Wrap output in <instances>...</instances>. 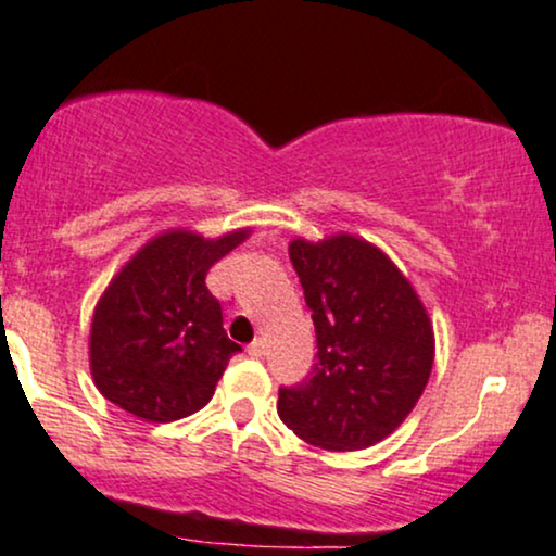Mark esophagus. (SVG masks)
Returning a JSON list of instances; mask_svg holds the SVG:
<instances>
[{
  "label": "esophagus",
  "mask_w": 556,
  "mask_h": 556,
  "mask_svg": "<svg viewBox=\"0 0 556 556\" xmlns=\"http://www.w3.org/2000/svg\"><path fill=\"white\" fill-rule=\"evenodd\" d=\"M247 354L254 356V358L265 356V341H263V338H254V341L247 345Z\"/></svg>",
  "instance_id": "1"
}]
</instances>
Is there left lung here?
I'll use <instances>...</instances> for the list:
<instances>
[{"instance_id":"8db88e82","label":"left lung","mask_w":556,"mask_h":556,"mask_svg":"<svg viewBox=\"0 0 556 556\" xmlns=\"http://www.w3.org/2000/svg\"><path fill=\"white\" fill-rule=\"evenodd\" d=\"M289 257L317 332V364L304 382L278 390V416L325 450H362L395 432L416 406L434 362L427 309L377 247L349 237Z\"/></svg>"}]
</instances>
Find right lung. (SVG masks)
<instances>
[{
	"label": "right lung",
	"instance_id": "1",
	"mask_svg": "<svg viewBox=\"0 0 556 556\" xmlns=\"http://www.w3.org/2000/svg\"><path fill=\"white\" fill-rule=\"evenodd\" d=\"M244 239L247 231L215 241L168 231L122 267L90 328V371L103 397L155 424L185 419L211 401L241 345L226 336L205 276Z\"/></svg>",
	"mask_w": 556,
	"mask_h": 556
}]
</instances>
